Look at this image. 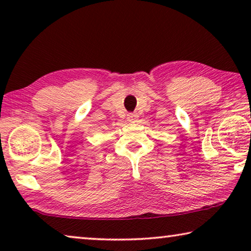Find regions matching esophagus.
Segmentation results:
<instances>
[{
  "label": "esophagus",
  "instance_id": "1",
  "mask_svg": "<svg viewBox=\"0 0 251 251\" xmlns=\"http://www.w3.org/2000/svg\"><path fill=\"white\" fill-rule=\"evenodd\" d=\"M126 119H128L129 122H136L137 119H138V115L136 113H129L128 118H126Z\"/></svg>",
  "mask_w": 251,
  "mask_h": 251
}]
</instances>
